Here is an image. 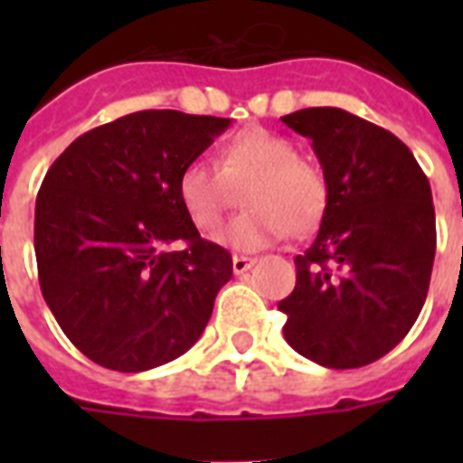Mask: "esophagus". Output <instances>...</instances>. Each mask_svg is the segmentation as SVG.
<instances>
[{
	"instance_id": "34e87169",
	"label": "esophagus",
	"mask_w": 463,
	"mask_h": 463,
	"mask_svg": "<svg viewBox=\"0 0 463 463\" xmlns=\"http://www.w3.org/2000/svg\"><path fill=\"white\" fill-rule=\"evenodd\" d=\"M252 264H254V260L252 257H245V254H235V257H232V271H235V274H245V271H250V269H252Z\"/></svg>"
}]
</instances>
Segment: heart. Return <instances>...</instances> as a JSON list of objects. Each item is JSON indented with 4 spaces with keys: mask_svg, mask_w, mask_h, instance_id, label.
I'll use <instances>...</instances> for the list:
<instances>
[{
    "mask_svg": "<svg viewBox=\"0 0 463 463\" xmlns=\"http://www.w3.org/2000/svg\"><path fill=\"white\" fill-rule=\"evenodd\" d=\"M247 209L218 240L235 250H261L286 232L305 235L322 218L326 180L300 158L293 141L264 129L235 134L218 156V167L189 163L177 180L182 209L202 232H213L240 202Z\"/></svg>",
    "mask_w": 463,
    "mask_h": 463,
    "instance_id": "b5f03b06",
    "label": "heart"
}]
</instances>
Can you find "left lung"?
I'll list each match as a JSON object with an SVG mask.
<instances>
[{"label": "left lung", "instance_id": "1", "mask_svg": "<svg viewBox=\"0 0 463 463\" xmlns=\"http://www.w3.org/2000/svg\"><path fill=\"white\" fill-rule=\"evenodd\" d=\"M283 125L312 141L326 180L322 225L296 257L279 309L300 355L334 370L389 353L423 309L435 261L430 182L394 134L341 108H307Z\"/></svg>", "mask_w": 463, "mask_h": 463}]
</instances>
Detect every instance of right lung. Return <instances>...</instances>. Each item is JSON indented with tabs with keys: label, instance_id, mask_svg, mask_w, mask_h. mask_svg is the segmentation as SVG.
<instances>
[{
	"label": "right lung",
	"instance_id": "1",
	"mask_svg": "<svg viewBox=\"0 0 463 463\" xmlns=\"http://www.w3.org/2000/svg\"><path fill=\"white\" fill-rule=\"evenodd\" d=\"M231 119L141 110L90 129L47 170L35 202L40 290L79 351L118 373L180 358L231 281L228 250L202 240L177 180ZM184 241V250H170Z\"/></svg>",
	"mask_w": 463,
	"mask_h": 463
}]
</instances>
